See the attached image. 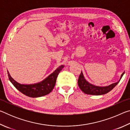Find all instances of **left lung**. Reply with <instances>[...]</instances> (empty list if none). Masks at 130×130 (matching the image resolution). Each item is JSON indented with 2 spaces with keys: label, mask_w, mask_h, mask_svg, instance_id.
<instances>
[{
  "label": "left lung",
  "mask_w": 130,
  "mask_h": 130,
  "mask_svg": "<svg viewBox=\"0 0 130 130\" xmlns=\"http://www.w3.org/2000/svg\"><path fill=\"white\" fill-rule=\"evenodd\" d=\"M124 73H123L120 77V79L122 78ZM120 81V80H119ZM119 81L117 83L112 84L111 85H108L107 87H98L95 86L89 83L84 77L82 72L79 76L78 80V85L80 89L84 93L88 94H92V95H102L107 93L108 92L111 91L116 85L118 84Z\"/></svg>",
  "instance_id": "obj_1"
}]
</instances>
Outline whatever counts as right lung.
I'll use <instances>...</instances> for the list:
<instances>
[{"label":"right lung","instance_id":"right-lung-1","mask_svg":"<svg viewBox=\"0 0 130 130\" xmlns=\"http://www.w3.org/2000/svg\"><path fill=\"white\" fill-rule=\"evenodd\" d=\"M63 67V65H61L45 80L35 84H21L11 77L9 72H7V73L11 83L21 93L30 98H38L46 95L52 91L56 84L57 76Z\"/></svg>","mask_w":130,"mask_h":130}]
</instances>
